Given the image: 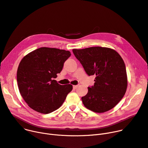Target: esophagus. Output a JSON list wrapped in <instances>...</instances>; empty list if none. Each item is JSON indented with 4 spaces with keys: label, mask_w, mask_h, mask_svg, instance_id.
I'll return each mask as SVG.
<instances>
[{
    "label": "esophagus",
    "mask_w": 148,
    "mask_h": 148,
    "mask_svg": "<svg viewBox=\"0 0 148 148\" xmlns=\"http://www.w3.org/2000/svg\"><path fill=\"white\" fill-rule=\"evenodd\" d=\"M77 87H78V86H73V89L75 90Z\"/></svg>",
    "instance_id": "1"
}]
</instances>
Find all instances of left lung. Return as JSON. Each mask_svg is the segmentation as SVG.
<instances>
[{
	"instance_id": "1",
	"label": "left lung",
	"mask_w": 148,
	"mask_h": 148,
	"mask_svg": "<svg viewBox=\"0 0 148 148\" xmlns=\"http://www.w3.org/2000/svg\"><path fill=\"white\" fill-rule=\"evenodd\" d=\"M88 75H95L94 86L82 97L84 106L103 113L115 106L125 93L127 75L124 62L116 51L109 47H90L73 49Z\"/></svg>"
}]
</instances>
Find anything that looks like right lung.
I'll list each match as a JSON object with an SVG mask.
<instances>
[{"mask_svg": "<svg viewBox=\"0 0 148 148\" xmlns=\"http://www.w3.org/2000/svg\"><path fill=\"white\" fill-rule=\"evenodd\" d=\"M70 56V51L43 47L22 59L17 70L18 86L24 100L32 109L47 114L62 105L73 86L61 85L53 79Z\"/></svg>", "mask_w": 148, "mask_h": 148, "instance_id": "obj_1", "label": "right lung"}]
</instances>
